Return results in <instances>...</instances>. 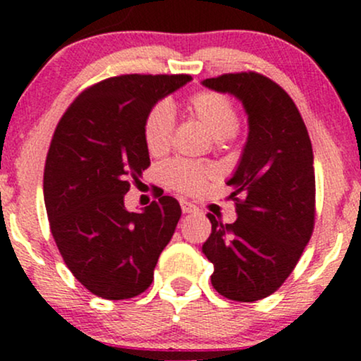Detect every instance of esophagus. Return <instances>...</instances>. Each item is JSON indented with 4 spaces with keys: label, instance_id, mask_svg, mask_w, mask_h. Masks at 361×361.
I'll list each match as a JSON object with an SVG mask.
<instances>
[{
    "label": "esophagus",
    "instance_id": "esophagus-1",
    "mask_svg": "<svg viewBox=\"0 0 361 361\" xmlns=\"http://www.w3.org/2000/svg\"><path fill=\"white\" fill-rule=\"evenodd\" d=\"M180 205H181V210H183V214H193L197 212V207H195L193 204H190V202L186 200H180Z\"/></svg>",
    "mask_w": 361,
    "mask_h": 361
}]
</instances>
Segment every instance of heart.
Masks as SVG:
<instances>
[{
    "label": "heart",
    "instance_id": "b5f03b06",
    "mask_svg": "<svg viewBox=\"0 0 361 361\" xmlns=\"http://www.w3.org/2000/svg\"><path fill=\"white\" fill-rule=\"evenodd\" d=\"M190 115L202 122L217 142L231 139L238 127V111L226 94L198 91L186 102ZM175 132V114L168 103H157L144 122V142L152 156L166 154ZM212 168L188 159H173L163 166V180L181 193H197L204 188Z\"/></svg>",
    "mask_w": 361,
    "mask_h": 361
}]
</instances>
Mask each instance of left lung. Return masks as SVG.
Instances as JSON below:
<instances>
[{
  "label": "left lung",
  "instance_id": "1",
  "mask_svg": "<svg viewBox=\"0 0 361 361\" xmlns=\"http://www.w3.org/2000/svg\"><path fill=\"white\" fill-rule=\"evenodd\" d=\"M229 93L247 115V140L234 175L238 219L222 224L202 246L214 264V288L226 299L255 302L271 295L295 268L316 217V176L307 128L287 91L258 73L222 74L202 81Z\"/></svg>",
  "mask_w": 361,
  "mask_h": 361
}]
</instances>
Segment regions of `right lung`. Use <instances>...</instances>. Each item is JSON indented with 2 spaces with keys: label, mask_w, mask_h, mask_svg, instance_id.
<instances>
[{
  "label": "right lung",
  "mask_w": 361,
  "mask_h": 361,
  "mask_svg": "<svg viewBox=\"0 0 361 361\" xmlns=\"http://www.w3.org/2000/svg\"><path fill=\"white\" fill-rule=\"evenodd\" d=\"M188 81V74L103 80L82 91L54 132L44 169L51 233L76 280L102 299H132L149 288L181 217L168 195L142 212H128L123 197L151 164L149 111Z\"/></svg>",
  "instance_id": "add662e5"
}]
</instances>
